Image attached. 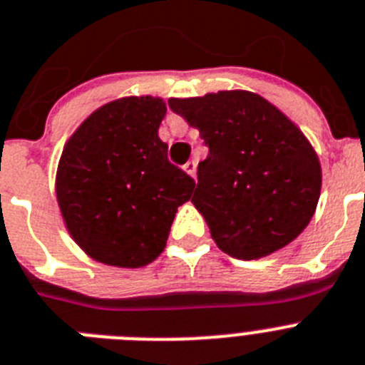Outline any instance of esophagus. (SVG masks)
<instances>
[{"label":"esophagus","mask_w":365,"mask_h":365,"mask_svg":"<svg viewBox=\"0 0 365 365\" xmlns=\"http://www.w3.org/2000/svg\"><path fill=\"white\" fill-rule=\"evenodd\" d=\"M195 168H197V164H195L194 160H190V162H186L185 166H182V170H185L190 177H195Z\"/></svg>","instance_id":"esophagus-1"}]
</instances>
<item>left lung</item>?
I'll use <instances>...</instances> for the list:
<instances>
[{
  "label": "left lung",
  "mask_w": 365,
  "mask_h": 365,
  "mask_svg": "<svg viewBox=\"0 0 365 365\" xmlns=\"http://www.w3.org/2000/svg\"><path fill=\"white\" fill-rule=\"evenodd\" d=\"M168 103L208 145L192 203L217 247L257 260L294 242L322 194V164L303 130L249 90Z\"/></svg>",
  "instance_id": "left-lung-1"
}]
</instances>
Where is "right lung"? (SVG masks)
I'll return each instance as SVG.
<instances>
[{
  "label": "right lung",
  "instance_id": "add662e5",
  "mask_svg": "<svg viewBox=\"0 0 365 365\" xmlns=\"http://www.w3.org/2000/svg\"><path fill=\"white\" fill-rule=\"evenodd\" d=\"M166 101L129 96L105 103L68 138L55 194L68 232L90 258L136 269L164 251L194 179L168 160L158 138Z\"/></svg>",
  "mask_w": 365,
  "mask_h": 365
}]
</instances>
